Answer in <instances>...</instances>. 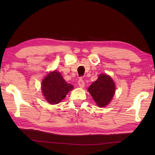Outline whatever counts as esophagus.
I'll return each mask as SVG.
<instances>
[{
  "label": "esophagus",
  "instance_id": "1",
  "mask_svg": "<svg viewBox=\"0 0 155 155\" xmlns=\"http://www.w3.org/2000/svg\"><path fill=\"white\" fill-rule=\"evenodd\" d=\"M78 86H79V87H81V88H83L84 87V80L83 79V78H81L80 79L78 80Z\"/></svg>",
  "mask_w": 155,
  "mask_h": 155
}]
</instances>
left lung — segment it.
Listing matches in <instances>:
<instances>
[{
    "instance_id": "1",
    "label": "left lung",
    "mask_w": 155,
    "mask_h": 155,
    "mask_svg": "<svg viewBox=\"0 0 155 155\" xmlns=\"http://www.w3.org/2000/svg\"><path fill=\"white\" fill-rule=\"evenodd\" d=\"M93 99L100 107L107 106L113 97L115 84L107 74H100L98 79L92 83L88 89Z\"/></svg>"
}]
</instances>
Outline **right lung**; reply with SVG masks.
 <instances>
[{
  "label": "right lung",
  "mask_w": 155,
  "mask_h": 155,
  "mask_svg": "<svg viewBox=\"0 0 155 155\" xmlns=\"http://www.w3.org/2000/svg\"><path fill=\"white\" fill-rule=\"evenodd\" d=\"M41 86L45 98L51 104L60 103L74 88L64 80L60 72L56 71L51 72L45 78Z\"/></svg>",
  "instance_id": "1"
}]
</instances>
